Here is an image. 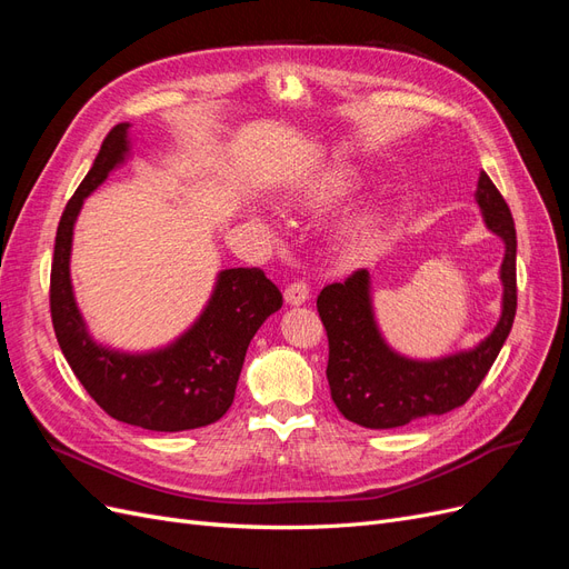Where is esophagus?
I'll list each match as a JSON object with an SVG mask.
<instances>
[{
  "instance_id": "obj_1",
  "label": "esophagus",
  "mask_w": 569,
  "mask_h": 569,
  "mask_svg": "<svg viewBox=\"0 0 569 569\" xmlns=\"http://www.w3.org/2000/svg\"><path fill=\"white\" fill-rule=\"evenodd\" d=\"M284 301L289 306H301L308 301V284L303 280H295L284 289Z\"/></svg>"
}]
</instances>
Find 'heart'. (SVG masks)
<instances>
[{"label": "heart", "mask_w": 569, "mask_h": 569, "mask_svg": "<svg viewBox=\"0 0 569 569\" xmlns=\"http://www.w3.org/2000/svg\"><path fill=\"white\" fill-rule=\"evenodd\" d=\"M347 189H349L347 173H341V170H327V173L318 176L316 180L306 182L299 189V197L303 201H311V203H327V201L341 197ZM370 226H372V220L368 216H358L347 222V228H343V237L351 239V242H358V239H363L370 232Z\"/></svg>", "instance_id": "heart-1"}]
</instances>
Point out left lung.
I'll list each match as a JSON object with an SVG mask.
<instances>
[{"label":"left lung","instance_id":"1","mask_svg":"<svg viewBox=\"0 0 569 569\" xmlns=\"http://www.w3.org/2000/svg\"><path fill=\"white\" fill-rule=\"evenodd\" d=\"M475 199L485 226L506 244L501 318L475 349L435 360L396 353L375 322L368 270H356L351 278L320 291L318 313L330 341L327 382L335 406L347 420L368 429H391L420 418L443 416L468 401L493 366L518 308V237L508 203L487 173L479 176Z\"/></svg>","mask_w":569,"mask_h":569}]
</instances>
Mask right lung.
Masks as SVG:
<instances>
[{
	"instance_id": "1",
	"label": "right lung",
	"mask_w": 569,
	"mask_h": 569,
	"mask_svg": "<svg viewBox=\"0 0 569 569\" xmlns=\"http://www.w3.org/2000/svg\"><path fill=\"white\" fill-rule=\"evenodd\" d=\"M130 123H118L59 220L51 261L49 308L59 347L80 385L113 420L151 432H184L226 416L234 401L249 341L274 311L282 295L263 270L218 272L213 295L187 332L168 347L128 353L92 339L71 282V249L78 213L113 168L130 157Z\"/></svg>"
}]
</instances>
